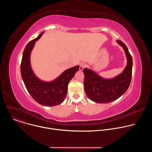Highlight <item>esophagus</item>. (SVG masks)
Instances as JSON below:
<instances>
[{
    "label": "esophagus",
    "instance_id": "34e87169",
    "mask_svg": "<svg viewBox=\"0 0 152 152\" xmlns=\"http://www.w3.org/2000/svg\"><path fill=\"white\" fill-rule=\"evenodd\" d=\"M86 67V64H85V63H81L80 64V66H79V70L81 71V70H82L84 68H85Z\"/></svg>",
    "mask_w": 152,
    "mask_h": 152
}]
</instances>
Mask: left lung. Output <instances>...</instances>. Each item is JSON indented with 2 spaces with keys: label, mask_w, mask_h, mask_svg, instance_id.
Instances as JSON below:
<instances>
[{
  "label": "left lung",
  "mask_w": 152,
  "mask_h": 152,
  "mask_svg": "<svg viewBox=\"0 0 152 152\" xmlns=\"http://www.w3.org/2000/svg\"><path fill=\"white\" fill-rule=\"evenodd\" d=\"M125 52L127 64L124 71L111 79L99 76L94 72L83 69L84 88L88 97L96 103H109L121 97L128 89L131 82L132 73V58L127 46L120 41H117Z\"/></svg>",
  "instance_id": "8db88e82"
}]
</instances>
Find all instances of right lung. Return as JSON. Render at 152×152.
Here are the masks:
<instances>
[{"label":"right lung","mask_w":152,"mask_h":152,"mask_svg":"<svg viewBox=\"0 0 152 152\" xmlns=\"http://www.w3.org/2000/svg\"><path fill=\"white\" fill-rule=\"evenodd\" d=\"M41 32L37 38L29 42L23 51L20 65L21 77L26 88L32 97L43 106H52L61 104L67 93L68 84L79 69L77 66L63 72L55 80L46 82L39 80L33 73L30 64V55L35 41L41 37Z\"/></svg>","instance_id":"obj_1"}]
</instances>
